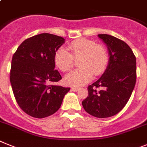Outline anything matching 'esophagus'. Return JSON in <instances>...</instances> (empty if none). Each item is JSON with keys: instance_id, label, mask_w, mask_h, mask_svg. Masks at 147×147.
<instances>
[{"instance_id": "1", "label": "esophagus", "mask_w": 147, "mask_h": 147, "mask_svg": "<svg viewBox=\"0 0 147 147\" xmlns=\"http://www.w3.org/2000/svg\"><path fill=\"white\" fill-rule=\"evenodd\" d=\"M72 90H73L74 92H77L79 89H78V87H75V86H72Z\"/></svg>"}]
</instances>
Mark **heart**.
<instances>
[{
	"label": "heart",
	"instance_id": "b5f03b06",
	"mask_svg": "<svg viewBox=\"0 0 147 147\" xmlns=\"http://www.w3.org/2000/svg\"><path fill=\"white\" fill-rule=\"evenodd\" d=\"M69 49L61 47L55 53L54 62L62 72H67L73 66L74 59H78L81 68L75 69L65 77V82L72 86H81L91 81L93 75H100L107 68L109 56L104 46L86 38L71 42Z\"/></svg>",
	"mask_w": 147,
	"mask_h": 147
}]
</instances>
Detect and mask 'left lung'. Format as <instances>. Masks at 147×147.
Returning a JSON list of instances; mask_svg holds the SVG:
<instances>
[{
  "instance_id": "left-lung-1",
  "label": "left lung",
  "mask_w": 147,
  "mask_h": 147,
  "mask_svg": "<svg viewBox=\"0 0 147 147\" xmlns=\"http://www.w3.org/2000/svg\"><path fill=\"white\" fill-rule=\"evenodd\" d=\"M98 37L107 44L109 63L101 77L88 86L89 95L82 105L94 117L109 118L122 110L132 95L136 82V58L123 40L107 34Z\"/></svg>"
}]
</instances>
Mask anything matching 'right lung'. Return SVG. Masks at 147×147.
<instances>
[{"label": "right lung", "instance_id": "right-lung-1", "mask_svg": "<svg viewBox=\"0 0 147 147\" xmlns=\"http://www.w3.org/2000/svg\"><path fill=\"white\" fill-rule=\"evenodd\" d=\"M64 42L62 37L42 33L26 39L12 56V91L20 109L32 117L43 118L54 114L70 90L52 84L62 78L55 69L54 55Z\"/></svg>", "mask_w": 147, "mask_h": 147}]
</instances>
